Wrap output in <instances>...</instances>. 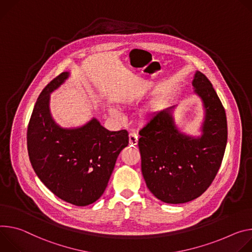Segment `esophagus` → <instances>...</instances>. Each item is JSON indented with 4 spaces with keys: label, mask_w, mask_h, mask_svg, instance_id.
<instances>
[{
    "label": "esophagus",
    "mask_w": 252,
    "mask_h": 252,
    "mask_svg": "<svg viewBox=\"0 0 252 252\" xmlns=\"http://www.w3.org/2000/svg\"><path fill=\"white\" fill-rule=\"evenodd\" d=\"M129 143L131 146H136L138 144V136L135 133L129 134Z\"/></svg>",
    "instance_id": "obj_1"
}]
</instances>
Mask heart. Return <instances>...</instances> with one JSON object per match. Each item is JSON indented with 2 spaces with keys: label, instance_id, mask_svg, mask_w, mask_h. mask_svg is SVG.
Instances as JSON below:
<instances>
[{
  "label": "heart",
  "instance_id": "b5f03b06",
  "mask_svg": "<svg viewBox=\"0 0 252 252\" xmlns=\"http://www.w3.org/2000/svg\"><path fill=\"white\" fill-rule=\"evenodd\" d=\"M156 107H157V103H156V102H154V103L151 105L150 109L148 110V113H151V112H153V111L156 109Z\"/></svg>",
  "mask_w": 252,
  "mask_h": 252
}]
</instances>
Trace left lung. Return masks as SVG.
<instances>
[{
	"label": "left lung",
	"instance_id": "8db88e82",
	"mask_svg": "<svg viewBox=\"0 0 252 252\" xmlns=\"http://www.w3.org/2000/svg\"><path fill=\"white\" fill-rule=\"evenodd\" d=\"M194 93L202 100V134H183L175 125V106L158 111L139 131L141 170L148 189L159 200L179 204L199 197L214 180L227 143V120L212 84L196 71Z\"/></svg>",
	"mask_w": 252,
	"mask_h": 252
}]
</instances>
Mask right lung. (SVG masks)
Listing matches in <instances>:
<instances>
[{"mask_svg": "<svg viewBox=\"0 0 252 252\" xmlns=\"http://www.w3.org/2000/svg\"><path fill=\"white\" fill-rule=\"evenodd\" d=\"M69 76L60 74L41 92L28 126V153L35 173L56 196L86 206L102 196L129 137L126 130H107L96 118L77 128L55 122L50 95Z\"/></svg>", "mask_w": 252, "mask_h": 252, "instance_id": "right-lung-1", "label": "right lung"}]
</instances>
